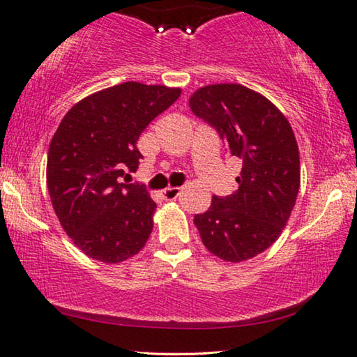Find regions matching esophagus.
<instances>
[{"mask_svg":"<svg viewBox=\"0 0 357 357\" xmlns=\"http://www.w3.org/2000/svg\"><path fill=\"white\" fill-rule=\"evenodd\" d=\"M179 192H181L179 188H167L162 190V197L165 200H174L179 195Z\"/></svg>","mask_w":357,"mask_h":357,"instance_id":"esophagus-1","label":"esophagus"}]
</instances>
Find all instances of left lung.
Here are the masks:
<instances>
[{
    "instance_id": "left-lung-1",
    "label": "left lung",
    "mask_w": 357,
    "mask_h": 357,
    "mask_svg": "<svg viewBox=\"0 0 357 357\" xmlns=\"http://www.w3.org/2000/svg\"><path fill=\"white\" fill-rule=\"evenodd\" d=\"M189 107L217 129L233 157L243 162L239 188L213 195L195 215L205 248L227 262H243L268 249L283 231L299 192V149L288 119L275 105L239 84L205 85Z\"/></svg>"
}]
</instances>
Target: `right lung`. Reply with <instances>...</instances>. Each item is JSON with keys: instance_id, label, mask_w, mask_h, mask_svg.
<instances>
[{"instance_id": "add662e5", "label": "right lung", "mask_w": 357, "mask_h": 357, "mask_svg": "<svg viewBox=\"0 0 357 357\" xmlns=\"http://www.w3.org/2000/svg\"><path fill=\"white\" fill-rule=\"evenodd\" d=\"M179 95L123 82L80 100L59 123L48 149V192L63 229L89 257L118 264L147 243L157 204L126 176L144 158L139 135Z\"/></svg>"}]
</instances>
